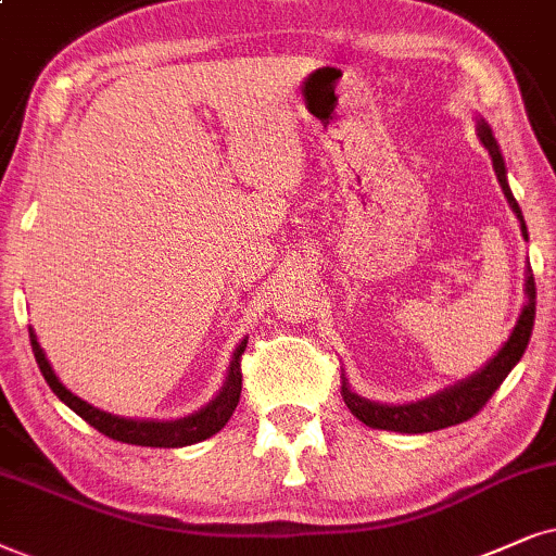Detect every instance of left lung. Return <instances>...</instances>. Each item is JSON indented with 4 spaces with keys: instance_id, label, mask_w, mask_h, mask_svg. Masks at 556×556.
I'll return each mask as SVG.
<instances>
[{
    "instance_id": "1",
    "label": "left lung",
    "mask_w": 556,
    "mask_h": 556,
    "mask_svg": "<svg viewBox=\"0 0 556 556\" xmlns=\"http://www.w3.org/2000/svg\"><path fill=\"white\" fill-rule=\"evenodd\" d=\"M477 138L480 143L488 149L490 159H493V168L495 177L501 181V189L508 200V205L513 213H516L518 223H521V236L529 241V230H526V220L521 207H518L516 197H513L510 187H508V172H505V161L501 153V146L493 136V128L477 117ZM523 294L526 302L518 313L516 326H513L508 341L497 349V354L484 364L482 369H477L475 375H469L459 382L448 384V388L433 392V395L420 397L416 403H375V400L362 397L359 392L351 390L349 379H343L341 384V395L343 403L362 424H367L369 428H379V431H397V433H428V431H439V428H448L456 424H465L480 413V407L493 397V392L501 388L503 379L508 377V371L521 362L526 346H529L531 330H533V315H536V285H533V274L531 266L526 264V285H523Z\"/></svg>"
}]
</instances>
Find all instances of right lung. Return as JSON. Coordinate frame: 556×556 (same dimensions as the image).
I'll list each match as a JSON object with an SVG mask.
<instances>
[{"label":"right lung","mask_w":556,"mask_h":556,"mask_svg":"<svg viewBox=\"0 0 556 556\" xmlns=\"http://www.w3.org/2000/svg\"><path fill=\"white\" fill-rule=\"evenodd\" d=\"M243 339L233 351V359H230L226 382L217 395L210 400L207 405H202L200 410L189 413L185 418L174 420H149V418H123L112 416L108 410H100V407L89 405L87 400L74 395L72 390L63 388V382L55 377V371L48 362L46 351L40 349L38 336L30 328V346L35 354V362H38L40 371H43L48 388H51L55 395H59L61 403H66L76 416L87 420L89 426H94L97 431L110 435V439L123 441V444H136V446H156V448H179V446H192L200 444V441L210 439L220 431L223 426L228 424L230 416H233L238 400H241V354L245 351Z\"/></svg>","instance_id":"right-lung-1"}]
</instances>
